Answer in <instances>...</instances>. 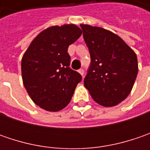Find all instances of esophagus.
<instances>
[{"instance_id": "34e87169", "label": "esophagus", "mask_w": 150, "mask_h": 150, "mask_svg": "<svg viewBox=\"0 0 150 150\" xmlns=\"http://www.w3.org/2000/svg\"><path fill=\"white\" fill-rule=\"evenodd\" d=\"M78 72H79V73H80V74H81L82 76H83V75H84V70L83 69V68L79 69V70H78Z\"/></svg>"}]
</instances>
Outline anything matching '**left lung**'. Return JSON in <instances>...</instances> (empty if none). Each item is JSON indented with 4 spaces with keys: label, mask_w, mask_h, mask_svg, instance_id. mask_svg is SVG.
Wrapping results in <instances>:
<instances>
[{
    "label": "left lung",
    "mask_w": 150,
    "mask_h": 150,
    "mask_svg": "<svg viewBox=\"0 0 150 150\" xmlns=\"http://www.w3.org/2000/svg\"><path fill=\"white\" fill-rule=\"evenodd\" d=\"M80 26L91 57L84 86L98 104L116 106L133 88L139 70L137 56L113 32L89 25Z\"/></svg>",
    "instance_id": "obj_1"
}]
</instances>
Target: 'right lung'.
I'll return each mask as SVG.
<instances>
[{
  "label": "right lung",
  "mask_w": 150,
  "mask_h": 150,
  "mask_svg": "<svg viewBox=\"0 0 150 150\" xmlns=\"http://www.w3.org/2000/svg\"><path fill=\"white\" fill-rule=\"evenodd\" d=\"M81 35L74 24L51 26L38 34L22 57L24 87L32 100L47 111L64 108L82 81V76L69 67L67 52Z\"/></svg>",
  "instance_id": "1"
}]
</instances>
